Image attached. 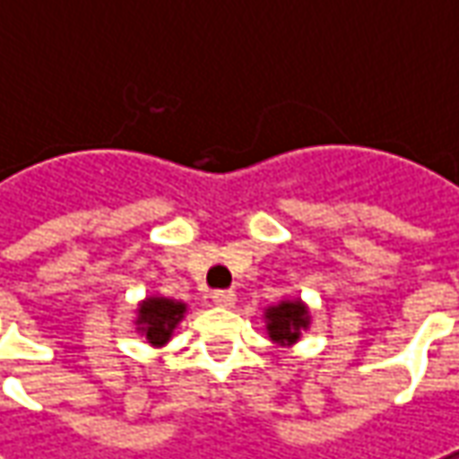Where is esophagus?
I'll return each mask as SVG.
<instances>
[{
	"label": "esophagus",
	"instance_id": "esophagus-1",
	"mask_svg": "<svg viewBox=\"0 0 459 459\" xmlns=\"http://www.w3.org/2000/svg\"><path fill=\"white\" fill-rule=\"evenodd\" d=\"M212 301H214L217 307L230 308V307H232V304H235V293L227 291V289H220V291L212 293Z\"/></svg>",
	"mask_w": 459,
	"mask_h": 459
}]
</instances>
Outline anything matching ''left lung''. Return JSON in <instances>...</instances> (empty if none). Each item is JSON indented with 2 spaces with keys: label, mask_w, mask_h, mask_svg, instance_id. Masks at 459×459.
<instances>
[{
  "label": "left lung",
  "mask_w": 459,
  "mask_h": 459,
  "mask_svg": "<svg viewBox=\"0 0 459 459\" xmlns=\"http://www.w3.org/2000/svg\"><path fill=\"white\" fill-rule=\"evenodd\" d=\"M268 316V334L275 342H296L299 332L308 325V311L299 301H283L265 311Z\"/></svg>",
  "instance_id": "1"
}]
</instances>
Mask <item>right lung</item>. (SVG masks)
I'll return each instance as SVG.
<instances>
[{
    "mask_svg": "<svg viewBox=\"0 0 459 459\" xmlns=\"http://www.w3.org/2000/svg\"><path fill=\"white\" fill-rule=\"evenodd\" d=\"M186 307L178 301H170V299H148L143 307H140V325L145 337L152 344L168 342L170 337V329L181 322Z\"/></svg>",
    "mask_w": 459,
    "mask_h": 459,
    "instance_id": "obj_1",
    "label": "right lung"
}]
</instances>
